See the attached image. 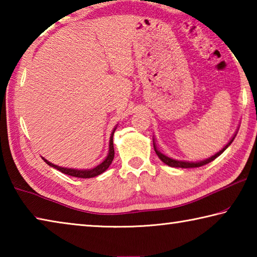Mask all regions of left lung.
Returning a JSON list of instances; mask_svg holds the SVG:
<instances>
[{
	"label": "left lung",
	"mask_w": 257,
	"mask_h": 257,
	"mask_svg": "<svg viewBox=\"0 0 257 257\" xmlns=\"http://www.w3.org/2000/svg\"><path fill=\"white\" fill-rule=\"evenodd\" d=\"M237 133H238V132L234 133V135H233V136L231 137V139H230L229 143H227V145H225L222 150H220L219 152H217V153H215L214 155L210 156V158H207V159H205V160H202V161H197V162H189V161H179V160H175V159H171V158H169V156L164 155L163 153H161V152L159 151L158 146H156L155 139L153 138L154 151H155L156 155L159 156V159H160L161 161H162L163 163H165V164H167V165H169V167H172V168H182V169H188V168H198V167H202V165H205V164H207V163L212 162V161H213V160H215V159L217 158V156L222 154L223 152H224L225 150H227L228 147L230 146V144H231V143L233 142V139H234V137H236Z\"/></svg>",
	"instance_id": "8db88e82"
}]
</instances>
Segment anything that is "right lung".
Returning a JSON list of instances; mask_svg holds the SVG:
<instances>
[{"instance_id": "1", "label": "right lung", "mask_w": 257, "mask_h": 257, "mask_svg": "<svg viewBox=\"0 0 257 257\" xmlns=\"http://www.w3.org/2000/svg\"><path fill=\"white\" fill-rule=\"evenodd\" d=\"M118 125H115L114 129L112 130V134L110 136V142H108V153L106 155V158L104 159V161L102 163H99L96 167L93 168V169H72V168H63V167H59V165H56L54 163L50 162V161H47L45 158H42L43 160L45 161V162L50 165V167L56 169V170H59L60 172L64 173V175H68V176H71V177H76V178H94V177H97L103 173L104 171L107 170V168L110 167L113 159H114V147H113V135H114V132Z\"/></svg>"}]
</instances>
